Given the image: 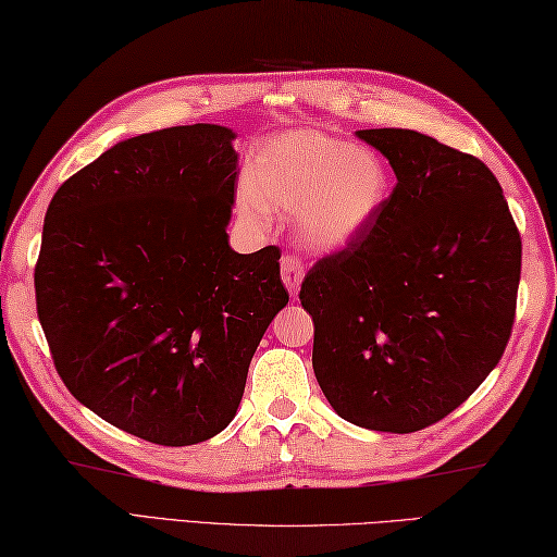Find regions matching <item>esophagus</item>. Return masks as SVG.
Returning a JSON list of instances; mask_svg holds the SVG:
<instances>
[{
    "label": "esophagus",
    "instance_id": "1",
    "mask_svg": "<svg viewBox=\"0 0 557 557\" xmlns=\"http://www.w3.org/2000/svg\"><path fill=\"white\" fill-rule=\"evenodd\" d=\"M302 276H305V267L300 259L295 255H283L281 257V278H283V283H286L290 295H298Z\"/></svg>",
    "mask_w": 557,
    "mask_h": 557
}]
</instances>
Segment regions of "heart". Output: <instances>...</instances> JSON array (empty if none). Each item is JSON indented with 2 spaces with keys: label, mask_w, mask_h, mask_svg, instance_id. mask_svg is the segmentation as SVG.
Wrapping results in <instances>:
<instances>
[{
  "label": "heart",
  "mask_w": 557,
  "mask_h": 557,
  "mask_svg": "<svg viewBox=\"0 0 557 557\" xmlns=\"http://www.w3.org/2000/svg\"><path fill=\"white\" fill-rule=\"evenodd\" d=\"M387 197L389 173L377 153L320 132H288L255 156L237 207L249 221L264 207L302 211V240L334 249L360 235Z\"/></svg>",
  "instance_id": "b5f03b06"
}]
</instances>
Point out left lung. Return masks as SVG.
Here are the masks:
<instances>
[{"instance_id":"1","label":"left lung","mask_w":557,"mask_h":557,"mask_svg":"<svg viewBox=\"0 0 557 557\" xmlns=\"http://www.w3.org/2000/svg\"><path fill=\"white\" fill-rule=\"evenodd\" d=\"M396 187L300 286L314 377L334 411L380 433L449 416L500 362L517 312L521 237L479 158L413 129H360Z\"/></svg>"}]
</instances>
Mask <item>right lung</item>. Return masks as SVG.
<instances>
[{
    "label": "right lung",
    "mask_w": 557,
    "mask_h": 557,
    "mask_svg": "<svg viewBox=\"0 0 557 557\" xmlns=\"http://www.w3.org/2000/svg\"><path fill=\"white\" fill-rule=\"evenodd\" d=\"M233 139L219 124L132 136L45 213L36 305L57 374L156 445H197L233 421L249 360L288 302L276 245H228Z\"/></svg>",
    "instance_id": "obj_1"
}]
</instances>
